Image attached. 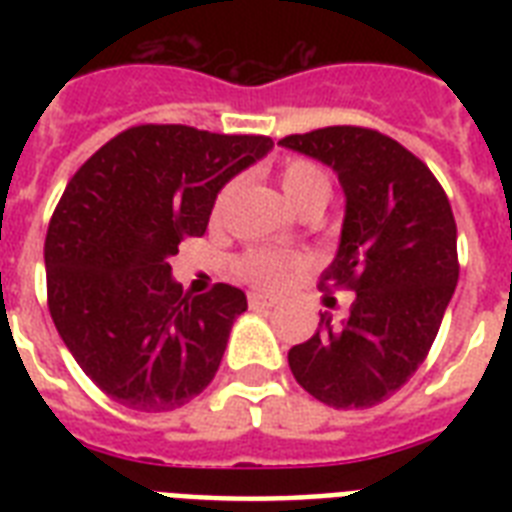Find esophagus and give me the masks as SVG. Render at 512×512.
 Listing matches in <instances>:
<instances>
[{
	"instance_id": "34e87169",
	"label": "esophagus",
	"mask_w": 512,
	"mask_h": 512,
	"mask_svg": "<svg viewBox=\"0 0 512 512\" xmlns=\"http://www.w3.org/2000/svg\"><path fill=\"white\" fill-rule=\"evenodd\" d=\"M249 308H273V300L265 295H249Z\"/></svg>"
}]
</instances>
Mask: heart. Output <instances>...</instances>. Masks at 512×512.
<instances>
[{
    "mask_svg": "<svg viewBox=\"0 0 512 512\" xmlns=\"http://www.w3.org/2000/svg\"><path fill=\"white\" fill-rule=\"evenodd\" d=\"M281 188H284V196L289 199V204L303 212V209H324L327 207L329 196H332V180L324 170H321L316 162H308V159H289L284 167H281ZM233 183H228L223 191L217 193L215 209L212 215L215 220H220L231 201ZM303 268V260L300 257H281L273 255V252H263V249H252L247 255L239 257L236 263V271H239L241 279H247L252 287L260 289H279L284 287V281L292 271Z\"/></svg>",
    "mask_w": 512,
    "mask_h": 512,
    "instance_id": "heart-1",
    "label": "heart"
}]
</instances>
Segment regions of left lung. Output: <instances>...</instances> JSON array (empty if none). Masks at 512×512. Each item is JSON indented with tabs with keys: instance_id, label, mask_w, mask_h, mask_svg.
Instances as JSON below:
<instances>
[{
	"instance_id": "1",
	"label": "left lung",
	"mask_w": 512,
	"mask_h": 512,
	"mask_svg": "<svg viewBox=\"0 0 512 512\" xmlns=\"http://www.w3.org/2000/svg\"><path fill=\"white\" fill-rule=\"evenodd\" d=\"M279 143L337 172L345 220L319 289L356 295L340 327L321 313L316 335L289 350V369L321 404L369 409L436 340L460 276L452 204L425 162L377 130L345 124Z\"/></svg>"
}]
</instances>
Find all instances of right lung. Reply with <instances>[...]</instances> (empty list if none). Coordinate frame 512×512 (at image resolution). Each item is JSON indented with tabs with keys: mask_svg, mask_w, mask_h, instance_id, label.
Segmentation results:
<instances>
[{
	"mask_svg": "<svg viewBox=\"0 0 512 512\" xmlns=\"http://www.w3.org/2000/svg\"><path fill=\"white\" fill-rule=\"evenodd\" d=\"M271 148L265 135L140 124L68 180L44 239L47 305L82 372L127 409L170 412L215 377L247 295L231 284L183 295L170 257Z\"/></svg>",
	"mask_w": 512,
	"mask_h": 512,
	"instance_id": "right-lung-1",
	"label": "right lung"
}]
</instances>
